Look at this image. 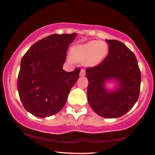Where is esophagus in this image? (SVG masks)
<instances>
[{"label":"esophagus","mask_w":155,"mask_h":155,"mask_svg":"<svg viewBox=\"0 0 155 155\" xmlns=\"http://www.w3.org/2000/svg\"><path fill=\"white\" fill-rule=\"evenodd\" d=\"M85 75V70L84 69H81V71H80V76H84Z\"/></svg>","instance_id":"esophagus-1"}]
</instances>
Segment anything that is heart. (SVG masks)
<instances>
[{
	"label": "heart",
	"instance_id": "heart-1",
	"mask_svg": "<svg viewBox=\"0 0 155 155\" xmlns=\"http://www.w3.org/2000/svg\"><path fill=\"white\" fill-rule=\"evenodd\" d=\"M107 47L106 44L92 41L84 45L76 46L73 48L71 57L75 61H85V64L88 66H94L104 59Z\"/></svg>",
	"mask_w": 155,
	"mask_h": 155
}]
</instances>
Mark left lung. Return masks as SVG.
Instances as JSON below:
<instances>
[{"mask_svg":"<svg viewBox=\"0 0 155 155\" xmlns=\"http://www.w3.org/2000/svg\"><path fill=\"white\" fill-rule=\"evenodd\" d=\"M107 57L100 64L86 69L89 84L87 99L94 111L105 118H117L125 114L139 97L140 71L137 59L122 42L106 40ZM114 79L119 87L107 91L104 83Z\"/></svg>","mask_w":155,"mask_h":155,"instance_id":"1","label":"left lung"}]
</instances>
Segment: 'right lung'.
<instances>
[{
	"instance_id": "obj_1",
	"label": "right lung",
	"mask_w": 155,
	"mask_h": 155,
	"mask_svg": "<svg viewBox=\"0 0 155 155\" xmlns=\"http://www.w3.org/2000/svg\"><path fill=\"white\" fill-rule=\"evenodd\" d=\"M76 33L52 34L30 47L20 64L17 90L24 108L45 118L58 113L66 103L81 71L63 69L66 51Z\"/></svg>"
}]
</instances>
